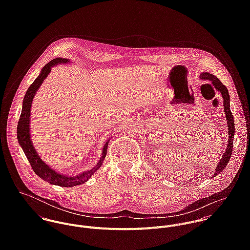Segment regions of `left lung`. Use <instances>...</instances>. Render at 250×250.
I'll list each match as a JSON object with an SVG mask.
<instances>
[{
    "label": "left lung",
    "instance_id": "1",
    "mask_svg": "<svg viewBox=\"0 0 250 250\" xmlns=\"http://www.w3.org/2000/svg\"><path fill=\"white\" fill-rule=\"evenodd\" d=\"M199 78L201 80H206V81H211L213 85L215 87L217 91L220 92L222 98H223V107H224V112L227 120V126H228V144L225 150V153L223 154L220 162L216 166L214 169V175L212 177L216 176L218 173H220L224 167L227 166L231 155L233 151V141H234V134H235V123H234V117L232 115L231 109H230V96L228 93V89L224 84L221 83V82L214 76L213 74H210L208 72H203L200 74Z\"/></svg>",
    "mask_w": 250,
    "mask_h": 250
}]
</instances>
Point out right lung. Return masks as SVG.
I'll list each match as a JSON object with an SVG mask.
<instances>
[{"mask_svg": "<svg viewBox=\"0 0 250 250\" xmlns=\"http://www.w3.org/2000/svg\"><path fill=\"white\" fill-rule=\"evenodd\" d=\"M68 62H70V61L67 59L57 58V59L52 60L50 62H48L42 68L38 77L35 80V82L30 85V87L28 88V90L26 92V95L23 100L21 115H20L18 125H17L18 143L22 147L35 173L40 178L43 179L44 181H46L52 185H56V186L63 187V188L74 187V186H78V185H82V184L85 183L93 175V173L97 169H99L101 167V166L105 160L106 154H107V143L110 140V139L107 140L104 144L102 156H101L99 162L97 163V165L93 168H91L87 171H84L81 174H78L76 176H68V175H64V174L57 172L55 169L51 168L47 164H45L40 159L38 154L36 153V148L34 147V144H33L32 139H31V134H30L31 133L30 132V117H31V108H32L34 97L36 95V91L38 90V88L40 87L42 83L44 82V80L47 78V76L52 70V67L57 64L68 63Z\"/></svg>", "mask_w": 250, "mask_h": 250, "instance_id": "obj_1", "label": "right lung"}]
</instances>
